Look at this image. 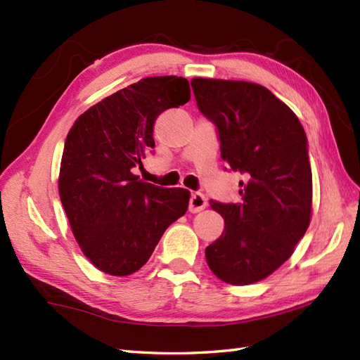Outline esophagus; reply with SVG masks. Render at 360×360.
I'll return each instance as SVG.
<instances>
[{
  "label": "esophagus",
  "instance_id": "34e87169",
  "mask_svg": "<svg viewBox=\"0 0 360 360\" xmlns=\"http://www.w3.org/2000/svg\"><path fill=\"white\" fill-rule=\"evenodd\" d=\"M205 205H207V198H205L202 193H192L190 196V205H188V210L192 213H198L205 209Z\"/></svg>",
  "mask_w": 360,
  "mask_h": 360
}]
</instances>
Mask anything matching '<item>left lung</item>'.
<instances>
[{"label":"left lung","instance_id":"8db88e82","mask_svg":"<svg viewBox=\"0 0 360 360\" xmlns=\"http://www.w3.org/2000/svg\"><path fill=\"white\" fill-rule=\"evenodd\" d=\"M190 83L198 108L217 127L221 158L244 176L240 202L210 201L224 232L205 248V259L219 280L250 285L278 269L309 226L307 133L292 110L257 83Z\"/></svg>","mask_w":360,"mask_h":360}]
</instances>
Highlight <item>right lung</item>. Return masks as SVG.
Here are the masks:
<instances>
[{
  "label": "right lung",
  "mask_w": 360,
  "mask_h": 360,
  "mask_svg": "<svg viewBox=\"0 0 360 360\" xmlns=\"http://www.w3.org/2000/svg\"><path fill=\"white\" fill-rule=\"evenodd\" d=\"M190 101L184 77H147L91 106L66 136L58 192L72 233L97 269L124 277L148 262L190 192L133 174L153 153L160 112Z\"/></svg>",
  "instance_id": "obj_1"
}]
</instances>
